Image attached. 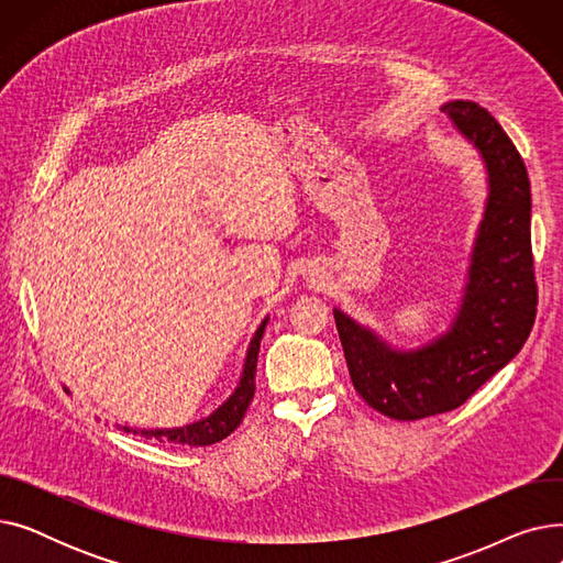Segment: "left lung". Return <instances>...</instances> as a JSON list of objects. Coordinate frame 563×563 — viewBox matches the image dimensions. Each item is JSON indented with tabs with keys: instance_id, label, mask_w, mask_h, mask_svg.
I'll list each match as a JSON object with an SVG mask.
<instances>
[{
	"instance_id": "1",
	"label": "left lung",
	"mask_w": 563,
	"mask_h": 563,
	"mask_svg": "<svg viewBox=\"0 0 563 563\" xmlns=\"http://www.w3.org/2000/svg\"><path fill=\"white\" fill-rule=\"evenodd\" d=\"M440 111L477 151L488 185L452 321L429 342L401 349L333 308L353 388L393 420H422L459 408L518 356L537 317L525 162L477 102L452 100Z\"/></svg>"
}]
</instances>
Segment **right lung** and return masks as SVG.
Segmentation results:
<instances>
[{
	"instance_id": "add662e5",
	"label": "right lung",
	"mask_w": 563,
	"mask_h": 563,
	"mask_svg": "<svg viewBox=\"0 0 563 563\" xmlns=\"http://www.w3.org/2000/svg\"><path fill=\"white\" fill-rule=\"evenodd\" d=\"M266 321H269V317L262 319L257 331L251 338L240 383H236V388L232 390V395L217 410H212L210 416L202 418V420H196L191 424L170 427V429H136V427H121V424H115V427L125 431V433L143 435L147 440H159V442L168 440V442H175V445H189V448L214 445V442L230 435L236 427H240L242 418L246 416V408H249V404L253 401V395H255L257 353H260V342H262V335H264V329H266Z\"/></svg>"
}]
</instances>
